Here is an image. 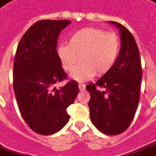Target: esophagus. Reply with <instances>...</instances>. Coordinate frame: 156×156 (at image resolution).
I'll list each match as a JSON object with an SVG mask.
<instances>
[{
    "label": "esophagus",
    "instance_id": "esophagus-1",
    "mask_svg": "<svg viewBox=\"0 0 156 156\" xmlns=\"http://www.w3.org/2000/svg\"><path fill=\"white\" fill-rule=\"evenodd\" d=\"M78 88H79L80 90H83L85 89V85L83 84V83H79V84H78Z\"/></svg>",
    "mask_w": 156,
    "mask_h": 156
}]
</instances>
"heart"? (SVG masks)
<instances>
[{"label":"heart","mask_w":156,"mask_h":156,"mask_svg":"<svg viewBox=\"0 0 156 156\" xmlns=\"http://www.w3.org/2000/svg\"><path fill=\"white\" fill-rule=\"evenodd\" d=\"M121 41L114 33L95 27H85L71 34L69 44H61L57 54L63 69L73 72L80 56L81 63L72 73V78L82 82L96 74L103 76L113 68L120 52Z\"/></svg>","instance_id":"b5f03b06"}]
</instances>
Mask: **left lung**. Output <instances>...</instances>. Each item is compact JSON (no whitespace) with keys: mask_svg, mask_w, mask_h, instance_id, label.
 Listing matches in <instances>:
<instances>
[{"mask_svg":"<svg viewBox=\"0 0 156 156\" xmlns=\"http://www.w3.org/2000/svg\"><path fill=\"white\" fill-rule=\"evenodd\" d=\"M119 28L121 48L113 68L96 83L86 85L90 94V116L104 134L115 136L125 131L135 116L140 98L142 69L138 46L125 27L110 21ZM104 88V92L98 88Z\"/></svg>","mask_w":156,"mask_h":156,"instance_id":"left-lung-1","label":"left lung"}]
</instances>
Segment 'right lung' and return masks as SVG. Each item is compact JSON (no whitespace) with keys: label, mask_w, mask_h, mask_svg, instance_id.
Segmentation results:
<instances>
[{"label":"right lung","mask_w":156,"mask_h":156,"mask_svg":"<svg viewBox=\"0 0 156 156\" xmlns=\"http://www.w3.org/2000/svg\"><path fill=\"white\" fill-rule=\"evenodd\" d=\"M66 20L35 22L22 36L14 61V90L19 110L30 129L47 136L59 131L70 119L66 109L79 92L76 81L59 89L66 78L57 54V42Z\"/></svg>","instance_id":"right-lung-1"}]
</instances>
